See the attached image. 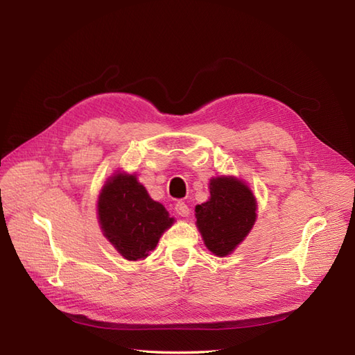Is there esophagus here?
<instances>
[{
    "label": "esophagus",
    "instance_id": "1",
    "mask_svg": "<svg viewBox=\"0 0 355 355\" xmlns=\"http://www.w3.org/2000/svg\"><path fill=\"white\" fill-rule=\"evenodd\" d=\"M175 210H176V213L179 214V216H182V218H188V216H189V213H191L189 207L187 206V204H185V202H182V201L176 202V206H175Z\"/></svg>",
    "mask_w": 355,
    "mask_h": 355
}]
</instances>
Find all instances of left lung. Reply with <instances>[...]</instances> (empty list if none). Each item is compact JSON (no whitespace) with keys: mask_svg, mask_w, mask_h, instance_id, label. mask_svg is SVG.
<instances>
[{"mask_svg":"<svg viewBox=\"0 0 355 355\" xmlns=\"http://www.w3.org/2000/svg\"><path fill=\"white\" fill-rule=\"evenodd\" d=\"M209 189V200L196 206V225L207 249L225 257L252 231L257 202L245 182L235 176L211 178Z\"/></svg>","mask_w":355,"mask_h":355,"instance_id":"8db88e82","label":"left lung"}]
</instances>
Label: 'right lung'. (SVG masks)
I'll use <instances>...</instances> for the list:
<instances>
[{
  "mask_svg": "<svg viewBox=\"0 0 355 355\" xmlns=\"http://www.w3.org/2000/svg\"><path fill=\"white\" fill-rule=\"evenodd\" d=\"M98 219L105 239L127 261L145 259L175 223L163 204L149 197L136 175L120 170L101 189Z\"/></svg>",
  "mask_w": 355,
  "mask_h": 355,
  "instance_id": "obj_1",
  "label": "right lung"
}]
</instances>
